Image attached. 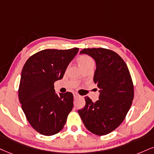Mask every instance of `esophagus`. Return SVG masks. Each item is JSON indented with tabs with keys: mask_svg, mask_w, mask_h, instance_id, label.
<instances>
[{
	"mask_svg": "<svg viewBox=\"0 0 154 154\" xmlns=\"http://www.w3.org/2000/svg\"><path fill=\"white\" fill-rule=\"evenodd\" d=\"M73 97L75 98H76L80 97V96H79V95L77 93H73Z\"/></svg>",
	"mask_w": 154,
	"mask_h": 154,
	"instance_id": "34e87169",
	"label": "esophagus"
}]
</instances>
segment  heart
I'll use <instances>...</instances> for the list:
<instances>
[{"instance_id":"obj_1","label":"heart","mask_w":154,"mask_h":154,"mask_svg":"<svg viewBox=\"0 0 154 154\" xmlns=\"http://www.w3.org/2000/svg\"><path fill=\"white\" fill-rule=\"evenodd\" d=\"M78 62H79V66L82 68L85 66L93 65L94 61H93L92 58L90 56H87V55H81L78 58Z\"/></svg>"}]
</instances>
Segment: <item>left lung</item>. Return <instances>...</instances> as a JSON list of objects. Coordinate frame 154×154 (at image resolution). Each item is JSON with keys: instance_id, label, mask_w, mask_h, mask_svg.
<instances>
[{"instance_id": "8db88e82", "label": "left lung", "mask_w": 154, "mask_h": 154, "mask_svg": "<svg viewBox=\"0 0 154 154\" xmlns=\"http://www.w3.org/2000/svg\"><path fill=\"white\" fill-rule=\"evenodd\" d=\"M80 54L88 55L96 61L94 81L100 95L95 103L86 96V106L78 112L89 131L106 135L120 126L131 106L134 96L131 76L126 63L114 51L84 48Z\"/></svg>"}]
</instances>
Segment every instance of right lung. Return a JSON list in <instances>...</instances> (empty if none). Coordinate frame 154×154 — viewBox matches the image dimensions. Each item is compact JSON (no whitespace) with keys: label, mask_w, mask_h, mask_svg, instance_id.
I'll return each instance as SVG.
<instances>
[{"label":"right lung","mask_w":154,"mask_h":154,"mask_svg":"<svg viewBox=\"0 0 154 154\" xmlns=\"http://www.w3.org/2000/svg\"><path fill=\"white\" fill-rule=\"evenodd\" d=\"M79 48L45 49L31 56L23 68L18 97L31 126L44 136L61 131L73 107L71 92L56 94L55 81L63 77Z\"/></svg>","instance_id":"right-lung-1"}]
</instances>
